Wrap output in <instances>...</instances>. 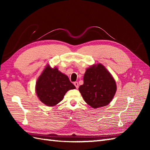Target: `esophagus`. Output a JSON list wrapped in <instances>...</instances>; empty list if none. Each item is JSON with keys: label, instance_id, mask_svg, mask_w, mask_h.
Segmentation results:
<instances>
[{"label": "esophagus", "instance_id": "1", "mask_svg": "<svg viewBox=\"0 0 150 150\" xmlns=\"http://www.w3.org/2000/svg\"><path fill=\"white\" fill-rule=\"evenodd\" d=\"M74 85H75V86L76 87V88L78 89V88H79V83H78V82H74Z\"/></svg>", "mask_w": 150, "mask_h": 150}]
</instances>
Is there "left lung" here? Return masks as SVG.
Here are the masks:
<instances>
[{
    "label": "left lung",
    "mask_w": 150,
    "mask_h": 150,
    "mask_svg": "<svg viewBox=\"0 0 150 150\" xmlns=\"http://www.w3.org/2000/svg\"><path fill=\"white\" fill-rule=\"evenodd\" d=\"M86 103L93 108L106 106L117 90L115 81L104 66L98 64L88 68L84 84L79 88Z\"/></svg>",
    "instance_id": "1"
}]
</instances>
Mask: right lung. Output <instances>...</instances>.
I'll list each match as a JSON object with an SVG mask.
<instances>
[{"label":"right lung","mask_w":150,"mask_h":150,"mask_svg":"<svg viewBox=\"0 0 150 150\" xmlns=\"http://www.w3.org/2000/svg\"><path fill=\"white\" fill-rule=\"evenodd\" d=\"M75 88L66 75L47 66L38 79L35 90L40 101L52 106L60 103L69 90Z\"/></svg>","instance_id":"right-lung-1"}]
</instances>
